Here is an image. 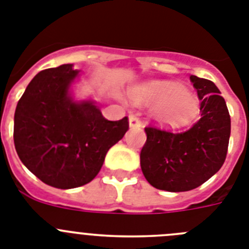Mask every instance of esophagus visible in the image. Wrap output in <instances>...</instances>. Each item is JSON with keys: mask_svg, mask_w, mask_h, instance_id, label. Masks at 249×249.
I'll list each match as a JSON object with an SVG mask.
<instances>
[{"mask_svg": "<svg viewBox=\"0 0 249 249\" xmlns=\"http://www.w3.org/2000/svg\"><path fill=\"white\" fill-rule=\"evenodd\" d=\"M141 124H142V123H141L140 118L133 116V114L129 116V127H141Z\"/></svg>", "mask_w": 249, "mask_h": 249, "instance_id": "esophagus-1", "label": "esophagus"}]
</instances>
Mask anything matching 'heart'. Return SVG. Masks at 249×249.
<instances>
[{"label": "heart", "instance_id": "heart-1", "mask_svg": "<svg viewBox=\"0 0 249 249\" xmlns=\"http://www.w3.org/2000/svg\"><path fill=\"white\" fill-rule=\"evenodd\" d=\"M131 98L138 106H155L153 117L164 126H186L198 113V100L179 83L140 85L131 91Z\"/></svg>", "mask_w": 249, "mask_h": 249}]
</instances>
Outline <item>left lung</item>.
I'll use <instances>...</instances> for the list:
<instances>
[{
	"mask_svg": "<svg viewBox=\"0 0 249 249\" xmlns=\"http://www.w3.org/2000/svg\"><path fill=\"white\" fill-rule=\"evenodd\" d=\"M201 100V118L184 132L146 127L141 168L157 190H195L223 166L231 136V117L219 89L210 80L190 77Z\"/></svg>",
	"mask_w": 249,
	"mask_h": 249,
	"instance_id": "left-lung-1",
	"label": "left lung"
}]
</instances>
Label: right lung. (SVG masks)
<instances>
[{"instance_id": "obj_1", "label": "right lung", "mask_w": 249, "mask_h": 249, "mask_svg": "<svg viewBox=\"0 0 249 249\" xmlns=\"http://www.w3.org/2000/svg\"><path fill=\"white\" fill-rule=\"evenodd\" d=\"M78 76L73 65L38 72L15 112L19 160L43 183L61 190L91 182L128 131L127 117L108 121L94 101L74 100L71 87Z\"/></svg>"}]
</instances>
